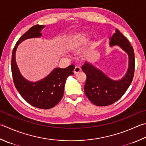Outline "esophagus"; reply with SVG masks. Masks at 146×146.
Returning a JSON list of instances; mask_svg holds the SVG:
<instances>
[{
	"label": "esophagus",
	"mask_w": 146,
	"mask_h": 146,
	"mask_svg": "<svg viewBox=\"0 0 146 146\" xmlns=\"http://www.w3.org/2000/svg\"><path fill=\"white\" fill-rule=\"evenodd\" d=\"M80 71H81V68L80 66H75V69H74V73H77L78 72H80Z\"/></svg>",
	"instance_id": "esophagus-1"
}]
</instances>
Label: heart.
I'll use <instances>...</instances> for the list:
<instances>
[{"label": "heart", "mask_w": 146, "mask_h": 146, "mask_svg": "<svg viewBox=\"0 0 146 146\" xmlns=\"http://www.w3.org/2000/svg\"><path fill=\"white\" fill-rule=\"evenodd\" d=\"M89 40V36L86 33H76L71 37L67 43L70 49H75L86 44Z\"/></svg>", "instance_id": "obj_1"}]
</instances>
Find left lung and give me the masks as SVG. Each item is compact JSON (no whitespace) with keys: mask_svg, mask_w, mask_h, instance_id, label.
Masks as SVG:
<instances>
[{"mask_svg":"<svg viewBox=\"0 0 146 146\" xmlns=\"http://www.w3.org/2000/svg\"><path fill=\"white\" fill-rule=\"evenodd\" d=\"M110 46L117 45L127 53L129 57L128 69L123 78L114 80L94 67L86 62L82 66L87 79L84 86L85 94L91 102L97 106H107L117 102L123 95L133 80L135 71V54L133 47L125 36L117 29L110 38Z\"/></svg>","mask_w":146,"mask_h":146,"instance_id":"1","label":"left lung"}]
</instances>
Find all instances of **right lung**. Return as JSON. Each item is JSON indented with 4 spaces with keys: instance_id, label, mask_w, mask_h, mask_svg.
I'll list each match as a JSON object with an SVG mask.
<instances>
[{
    "instance_id": "obj_1",
    "label": "right lung",
    "mask_w": 146,
    "mask_h": 146,
    "mask_svg": "<svg viewBox=\"0 0 146 146\" xmlns=\"http://www.w3.org/2000/svg\"><path fill=\"white\" fill-rule=\"evenodd\" d=\"M44 27L40 25H34L18 39L12 53L11 71L15 87L23 98L33 107L49 109L55 107L61 100L66 79L74 74L73 71L75 66L71 64L66 68H55L44 78L32 82L26 80L21 75L15 58L18 44L27 39L41 37V31Z\"/></svg>"
}]
</instances>
